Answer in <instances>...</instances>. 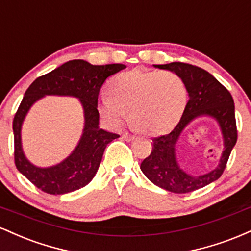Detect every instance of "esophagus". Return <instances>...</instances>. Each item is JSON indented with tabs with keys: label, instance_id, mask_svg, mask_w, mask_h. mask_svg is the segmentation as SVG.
<instances>
[{
	"label": "esophagus",
	"instance_id": "1",
	"mask_svg": "<svg viewBox=\"0 0 251 251\" xmlns=\"http://www.w3.org/2000/svg\"><path fill=\"white\" fill-rule=\"evenodd\" d=\"M135 138V135L133 134H129V133H124L123 134V139L127 140V142H131V140H133Z\"/></svg>",
	"mask_w": 251,
	"mask_h": 251
}]
</instances>
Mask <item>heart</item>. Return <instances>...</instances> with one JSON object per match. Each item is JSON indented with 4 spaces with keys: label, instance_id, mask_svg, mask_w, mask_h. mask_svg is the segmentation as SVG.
<instances>
[{
    "label": "heart",
    "instance_id": "1",
    "mask_svg": "<svg viewBox=\"0 0 251 251\" xmlns=\"http://www.w3.org/2000/svg\"><path fill=\"white\" fill-rule=\"evenodd\" d=\"M109 93L99 101V112L112 126L127 117L135 128L146 134L171 129L188 102V87L175 72L133 70L119 74L109 85Z\"/></svg>",
    "mask_w": 251,
    "mask_h": 251
}]
</instances>
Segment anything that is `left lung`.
Wrapping results in <instances>:
<instances>
[{
	"instance_id": "left-lung-1",
	"label": "left lung",
	"mask_w": 251,
	"mask_h": 251,
	"mask_svg": "<svg viewBox=\"0 0 251 251\" xmlns=\"http://www.w3.org/2000/svg\"><path fill=\"white\" fill-rule=\"evenodd\" d=\"M155 67L179 74L188 87L189 100L176 127L169 133L152 138V151L140 164V169L159 188L175 194H188L218 179L226 170L230 153L237 142L234 99L216 77L197 66L171 62ZM198 115H210L218 120L224 133L225 151L220 165L215 170L203 176H192L177 166L174 145L183 127Z\"/></svg>"
}]
</instances>
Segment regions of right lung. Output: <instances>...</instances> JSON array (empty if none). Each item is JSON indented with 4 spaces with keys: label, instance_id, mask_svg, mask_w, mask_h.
I'll return each instance as SVG.
<instances>
[{
    "label": "right lung",
    "instance_id": "1",
    "mask_svg": "<svg viewBox=\"0 0 251 251\" xmlns=\"http://www.w3.org/2000/svg\"><path fill=\"white\" fill-rule=\"evenodd\" d=\"M124 68L126 66L122 63L93 66L83 60H72L39 76L28 87L13 120L14 160L16 169L37 189L50 195H63L83 188L93 179L107 144L119 137L98 126V97L105 80ZM50 94L79 97L85 112V128L79 145L67 160L41 169L25 159L21 148V125L30 106Z\"/></svg>",
    "mask_w": 251,
    "mask_h": 251
}]
</instances>
